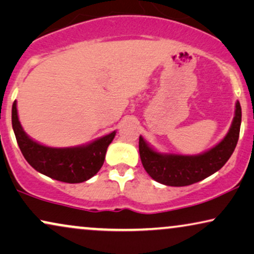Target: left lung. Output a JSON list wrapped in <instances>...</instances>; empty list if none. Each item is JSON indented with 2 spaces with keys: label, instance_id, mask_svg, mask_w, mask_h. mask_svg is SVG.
I'll use <instances>...</instances> for the list:
<instances>
[{
  "label": "left lung",
  "instance_id": "left-lung-1",
  "mask_svg": "<svg viewBox=\"0 0 254 254\" xmlns=\"http://www.w3.org/2000/svg\"><path fill=\"white\" fill-rule=\"evenodd\" d=\"M242 123V108L236 102L235 117L229 132L217 145L197 155L160 153L139 137L141 164L147 174L159 184L182 187L210 177L224 166L235 151Z\"/></svg>",
  "mask_w": 254,
  "mask_h": 254
}]
</instances>
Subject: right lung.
Masks as SVG:
<instances>
[{
    "mask_svg": "<svg viewBox=\"0 0 254 254\" xmlns=\"http://www.w3.org/2000/svg\"><path fill=\"white\" fill-rule=\"evenodd\" d=\"M12 129L25 160L37 172L54 180L80 184L89 180L102 167L107 148L116 131L92 143L74 147H50L31 139L23 130L17 114L16 101L11 111Z\"/></svg>",
    "mask_w": 254,
    "mask_h": 254,
    "instance_id": "right-lung-1",
    "label": "right lung"
}]
</instances>
